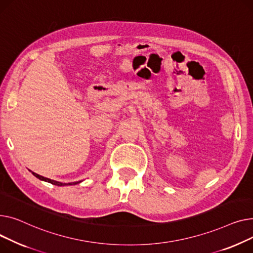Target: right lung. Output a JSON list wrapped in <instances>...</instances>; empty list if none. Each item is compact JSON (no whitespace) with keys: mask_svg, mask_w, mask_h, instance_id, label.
Segmentation results:
<instances>
[{"mask_svg":"<svg viewBox=\"0 0 253 253\" xmlns=\"http://www.w3.org/2000/svg\"><path fill=\"white\" fill-rule=\"evenodd\" d=\"M32 171V170H31ZM33 172V171H32ZM33 174L38 177V179H40L41 181H43V182H48V183H51L55 186H70V185H77V184H80L82 183V181H79V182H73V183H61V182H57V181H54V180H51V179H48V177H44L42 175H40L36 172H33Z\"/></svg>","mask_w":253,"mask_h":253,"instance_id":"right-lung-1","label":"right lung"}]
</instances>
